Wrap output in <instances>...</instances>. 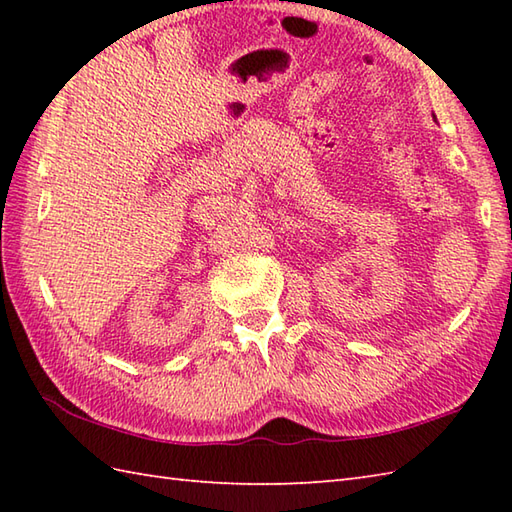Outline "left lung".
Returning a JSON list of instances; mask_svg holds the SVG:
<instances>
[{
  "label": "left lung",
  "mask_w": 512,
  "mask_h": 512,
  "mask_svg": "<svg viewBox=\"0 0 512 512\" xmlns=\"http://www.w3.org/2000/svg\"><path fill=\"white\" fill-rule=\"evenodd\" d=\"M433 118H436V116H433Z\"/></svg>",
  "instance_id": "8db88e82"
}]
</instances>
